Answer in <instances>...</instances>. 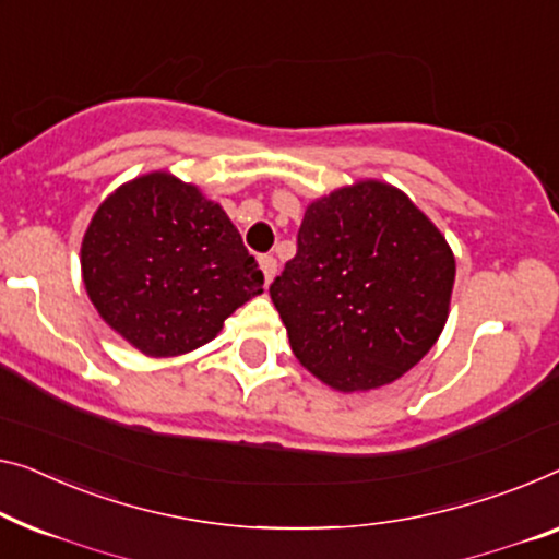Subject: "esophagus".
<instances>
[{
  "mask_svg": "<svg viewBox=\"0 0 559 559\" xmlns=\"http://www.w3.org/2000/svg\"><path fill=\"white\" fill-rule=\"evenodd\" d=\"M261 271H263V276H265V283H271L273 276H276V271H278L276 258H273V255H261Z\"/></svg>",
  "mask_w": 559,
  "mask_h": 559,
  "instance_id": "esophagus-1",
  "label": "esophagus"
}]
</instances>
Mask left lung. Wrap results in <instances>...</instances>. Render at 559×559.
<instances>
[{"label": "left lung", "mask_w": 559, "mask_h": 559, "mask_svg": "<svg viewBox=\"0 0 559 559\" xmlns=\"http://www.w3.org/2000/svg\"><path fill=\"white\" fill-rule=\"evenodd\" d=\"M271 283L296 359L338 391L396 381L447 323L454 255L402 190L364 180L306 207Z\"/></svg>", "instance_id": "left-lung-1"}]
</instances>
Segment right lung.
Wrapping results in <instances>:
<instances>
[{"label": "right lung", "instance_id": "obj_1", "mask_svg": "<svg viewBox=\"0 0 559 559\" xmlns=\"http://www.w3.org/2000/svg\"><path fill=\"white\" fill-rule=\"evenodd\" d=\"M82 278L97 313L145 356L193 352L263 294L226 211L168 173L130 180L97 207Z\"/></svg>", "mask_w": 559, "mask_h": 559}]
</instances>
